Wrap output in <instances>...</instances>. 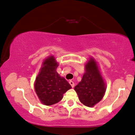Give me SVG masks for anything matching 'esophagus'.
<instances>
[{
    "label": "esophagus",
    "instance_id": "34e87169",
    "mask_svg": "<svg viewBox=\"0 0 135 135\" xmlns=\"http://www.w3.org/2000/svg\"><path fill=\"white\" fill-rule=\"evenodd\" d=\"M69 84H70L71 85L72 88H74V82H73V81L70 80V81H69Z\"/></svg>",
    "mask_w": 135,
    "mask_h": 135
}]
</instances>
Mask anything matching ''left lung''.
Masks as SVG:
<instances>
[{"label":"left lung","mask_w":135,"mask_h":135,"mask_svg":"<svg viewBox=\"0 0 135 135\" xmlns=\"http://www.w3.org/2000/svg\"><path fill=\"white\" fill-rule=\"evenodd\" d=\"M80 101L84 105L92 107L104 97L105 86L95 61L91 59L86 65V73L82 80L74 87Z\"/></svg>","instance_id":"obj_1"}]
</instances>
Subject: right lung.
<instances>
[{
    "label": "right lung",
    "mask_w": 135,
    "mask_h": 135,
    "mask_svg": "<svg viewBox=\"0 0 135 135\" xmlns=\"http://www.w3.org/2000/svg\"><path fill=\"white\" fill-rule=\"evenodd\" d=\"M35 83V90L42 104L51 105L60 102L71 86L56 71L58 64L53 56L45 60Z\"/></svg>",
    "instance_id": "obj_1"
}]
</instances>
